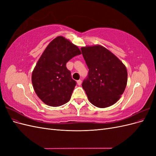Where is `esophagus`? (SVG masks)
I'll return each instance as SVG.
<instances>
[{"instance_id":"esophagus-1","label":"esophagus","mask_w":156,"mask_h":156,"mask_svg":"<svg viewBox=\"0 0 156 156\" xmlns=\"http://www.w3.org/2000/svg\"><path fill=\"white\" fill-rule=\"evenodd\" d=\"M77 84L79 86H80V85H81V84H82V81L81 79H79V80H78V81H77Z\"/></svg>"}]
</instances>
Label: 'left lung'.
<instances>
[{
    "mask_svg": "<svg viewBox=\"0 0 156 156\" xmlns=\"http://www.w3.org/2000/svg\"><path fill=\"white\" fill-rule=\"evenodd\" d=\"M88 74L82 87L89 101L99 108L114 105L124 93L127 82L126 66L100 45L82 47Z\"/></svg>",
    "mask_w": 156,
    "mask_h": 156,
    "instance_id": "1",
    "label": "left lung"
}]
</instances>
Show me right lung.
<instances>
[{
  "label": "right lung",
  "instance_id": "obj_1",
  "mask_svg": "<svg viewBox=\"0 0 156 156\" xmlns=\"http://www.w3.org/2000/svg\"><path fill=\"white\" fill-rule=\"evenodd\" d=\"M80 54L78 47L63 36L55 37L47 46L32 73L34 91L46 105L58 107L70 100L76 82L66 63Z\"/></svg>",
  "mask_w": 156,
  "mask_h": 156
}]
</instances>
